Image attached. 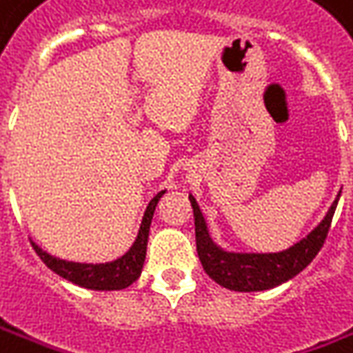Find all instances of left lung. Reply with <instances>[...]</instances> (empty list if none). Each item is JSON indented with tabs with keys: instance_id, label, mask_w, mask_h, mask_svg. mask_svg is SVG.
Returning <instances> with one entry per match:
<instances>
[{
	"instance_id": "8db88e82",
	"label": "left lung",
	"mask_w": 353,
	"mask_h": 353,
	"mask_svg": "<svg viewBox=\"0 0 353 353\" xmlns=\"http://www.w3.org/2000/svg\"><path fill=\"white\" fill-rule=\"evenodd\" d=\"M339 199L332 202L331 210L327 212L321 223L300 243L290 246L288 250L275 254H231L223 252L212 243L204 218L199 210V204L193 196H189L194 214L196 252L201 258L202 268L218 285L229 290H239V292L268 290L292 279L305 265H310V262L325 245Z\"/></svg>"
}]
</instances>
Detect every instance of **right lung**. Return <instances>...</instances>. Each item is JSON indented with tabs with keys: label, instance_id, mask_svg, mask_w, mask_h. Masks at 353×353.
I'll use <instances>...</instances> for the list:
<instances>
[{
	"label": "right lung",
	"instance_id": "1",
	"mask_svg": "<svg viewBox=\"0 0 353 353\" xmlns=\"http://www.w3.org/2000/svg\"><path fill=\"white\" fill-rule=\"evenodd\" d=\"M164 191H160L147 206L145 218H143L139 235L135 239L134 246L128 252L118 258L114 262L107 263H76L59 260L55 256H49L43 252L38 245H34V250L41 258V262L48 265L49 270L55 271L63 279L72 281L74 285L80 287L93 288V290H120V288L130 287L139 275H141L145 254H147V239H149V229H151V219L154 214V208L159 204L160 196Z\"/></svg>",
	"mask_w": 353,
	"mask_h": 353
}]
</instances>
